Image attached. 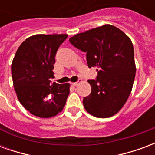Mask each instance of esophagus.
Masks as SVG:
<instances>
[{
	"label": "esophagus",
	"instance_id": "obj_1",
	"mask_svg": "<svg viewBox=\"0 0 155 155\" xmlns=\"http://www.w3.org/2000/svg\"><path fill=\"white\" fill-rule=\"evenodd\" d=\"M81 82V81H78L77 82H73V83H71L72 84V85H74V86H77L78 84H80Z\"/></svg>",
	"mask_w": 155,
	"mask_h": 155
}]
</instances>
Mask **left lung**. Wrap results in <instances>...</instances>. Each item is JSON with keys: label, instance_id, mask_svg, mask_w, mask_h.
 Listing matches in <instances>:
<instances>
[{"label": "left lung", "instance_id": "8db88e82", "mask_svg": "<svg viewBox=\"0 0 155 155\" xmlns=\"http://www.w3.org/2000/svg\"><path fill=\"white\" fill-rule=\"evenodd\" d=\"M71 45L86 53L89 68L97 67L95 80H89L91 93L83 99L88 113L107 118L118 113L130 96L135 77L133 44L121 30L104 25L80 33Z\"/></svg>", "mask_w": 155, "mask_h": 155}]
</instances>
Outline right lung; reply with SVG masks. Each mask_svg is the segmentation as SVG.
Returning a JSON list of instances; mask_svg holds the SVG:
<instances>
[{"instance_id":"1","label":"right lung","mask_w":155,"mask_h":155,"mask_svg":"<svg viewBox=\"0 0 155 155\" xmlns=\"http://www.w3.org/2000/svg\"><path fill=\"white\" fill-rule=\"evenodd\" d=\"M68 37L61 35H32L22 42L12 65L13 84L25 110L41 118L61 112L70 94V84L51 82L58 49Z\"/></svg>"}]
</instances>
